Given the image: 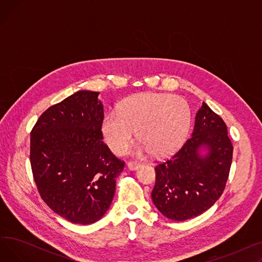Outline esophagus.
Segmentation results:
<instances>
[{"mask_svg": "<svg viewBox=\"0 0 262 262\" xmlns=\"http://www.w3.org/2000/svg\"><path fill=\"white\" fill-rule=\"evenodd\" d=\"M139 167H140V163H138V162L130 161V162L127 163V168H128V170H130V171H136Z\"/></svg>", "mask_w": 262, "mask_h": 262, "instance_id": "34e87169", "label": "esophagus"}]
</instances>
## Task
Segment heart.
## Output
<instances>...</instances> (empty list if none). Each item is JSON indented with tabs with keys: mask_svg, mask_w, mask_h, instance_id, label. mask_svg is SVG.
Here are the masks:
<instances>
[{
	"mask_svg": "<svg viewBox=\"0 0 262 262\" xmlns=\"http://www.w3.org/2000/svg\"><path fill=\"white\" fill-rule=\"evenodd\" d=\"M191 112L188 103L176 95L140 93L123 101L117 110L106 113L102 121L105 143L121 154L132 142L135 129L141 141L136 155L152 153L167 156L180 146L188 135Z\"/></svg>",
	"mask_w": 262,
	"mask_h": 262,
	"instance_id": "1",
	"label": "heart"
}]
</instances>
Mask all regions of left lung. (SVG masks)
I'll return each mask as SVG.
<instances>
[{
  "label": "left lung",
  "mask_w": 262,
  "mask_h": 262,
  "mask_svg": "<svg viewBox=\"0 0 262 262\" xmlns=\"http://www.w3.org/2000/svg\"><path fill=\"white\" fill-rule=\"evenodd\" d=\"M232 149L226 124L203 102L191 138L155 168L152 201L160 213L185 221L208 210L224 191Z\"/></svg>",
  "instance_id": "8db88e82"
}]
</instances>
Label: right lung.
Segmentation results:
<instances>
[{
  "label": "right lung",
  "mask_w": 262,
  "mask_h": 262,
  "mask_svg": "<svg viewBox=\"0 0 262 262\" xmlns=\"http://www.w3.org/2000/svg\"><path fill=\"white\" fill-rule=\"evenodd\" d=\"M99 95L76 91L47 109L31 133V166L41 198L55 213L81 225L108 211L124 168L102 141Z\"/></svg>",
  "instance_id": "add662e5"
}]
</instances>
